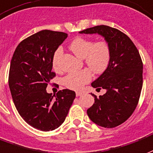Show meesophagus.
<instances>
[{"mask_svg":"<svg viewBox=\"0 0 153 153\" xmlns=\"http://www.w3.org/2000/svg\"><path fill=\"white\" fill-rule=\"evenodd\" d=\"M82 94H83V93H82V92H76V96H81V95H82Z\"/></svg>","mask_w":153,"mask_h":153,"instance_id":"34e87169","label":"esophagus"}]
</instances>
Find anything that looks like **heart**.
Segmentation results:
<instances>
[{
    "mask_svg": "<svg viewBox=\"0 0 153 153\" xmlns=\"http://www.w3.org/2000/svg\"><path fill=\"white\" fill-rule=\"evenodd\" d=\"M70 50L78 58L85 59V62L95 74L105 72L112 60V50L108 41H94L90 39L77 37L70 44ZM62 49L59 48L53 54L52 65L56 71L59 70V59L62 54ZM92 79L90 71L84 69L79 72H71L65 76L63 83L70 90H78L89 83Z\"/></svg>",
    "mask_w": 153,
    "mask_h": 153,
    "instance_id": "heart-1",
    "label": "heart"
}]
</instances>
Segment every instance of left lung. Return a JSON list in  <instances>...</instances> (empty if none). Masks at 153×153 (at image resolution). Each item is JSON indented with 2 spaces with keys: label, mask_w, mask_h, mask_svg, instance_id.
<instances>
[{
  "label": "left lung",
  "mask_w": 153,
  "mask_h": 153,
  "mask_svg": "<svg viewBox=\"0 0 153 153\" xmlns=\"http://www.w3.org/2000/svg\"><path fill=\"white\" fill-rule=\"evenodd\" d=\"M80 33L102 36L112 50L109 68L91 84L107 92L99 98L91 94L94 103L87 110L88 116L100 126H118L132 115L139 102L143 86V62L139 51L128 36L114 27L100 25Z\"/></svg>",
  "instance_id": "8db88e82"
}]
</instances>
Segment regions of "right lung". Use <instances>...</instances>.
I'll list each match as a JSON object with an SVG mask.
<instances>
[{
	"mask_svg": "<svg viewBox=\"0 0 153 153\" xmlns=\"http://www.w3.org/2000/svg\"><path fill=\"white\" fill-rule=\"evenodd\" d=\"M68 34L42 30L20 42L11 59L9 86L18 112L27 123L41 131L59 127L76 98L72 90L46 92L55 76L52 72L54 52Z\"/></svg>",
	"mask_w": 153,
	"mask_h": 153,
	"instance_id": "obj_1",
	"label": "right lung"
}]
</instances>
